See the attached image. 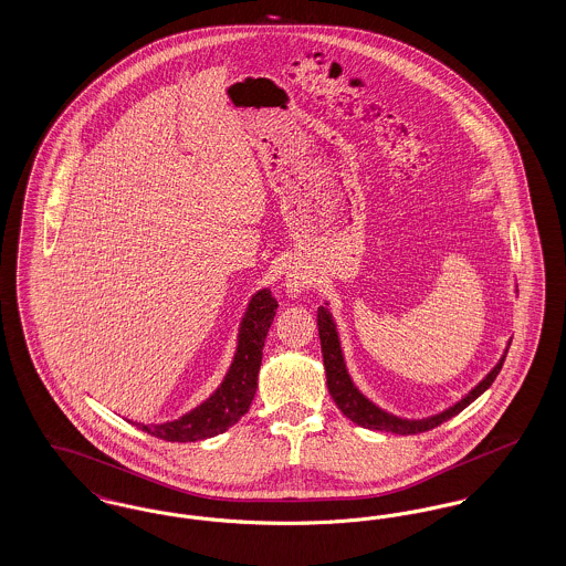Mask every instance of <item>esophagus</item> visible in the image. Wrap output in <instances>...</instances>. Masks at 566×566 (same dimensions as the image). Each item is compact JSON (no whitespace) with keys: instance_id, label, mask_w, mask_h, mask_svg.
Returning <instances> with one entry per match:
<instances>
[{"instance_id":"esophagus-1","label":"esophagus","mask_w":566,"mask_h":566,"mask_svg":"<svg viewBox=\"0 0 566 566\" xmlns=\"http://www.w3.org/2000/svg\"><path fill=\"white\" fill-rule=\"evenodd\" d=\"M301 286H303V282H301V277H293V280H291V282H289V289H291V291H298V289H301Z\"/></svg>"}]
</instances>
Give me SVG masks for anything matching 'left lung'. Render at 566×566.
<instances>
[{
	"mask_svg": "<svg viewBox=\"0 0 566 566\" xmlns=\"http://www.w3.org/2000/svg\"><path fill=\"white\" fill-rule=\"evenodd\" d=\"M318 335H321L324 369H326V386H328V392H331L335 405L344 411L346 418H350L352 422H356L358 427H365L371 431L397 432V434H418V432L432 431L439 424L454 418L467 405L473 403L484 390L490 388V384L501 374L505 356H507V354H503L499 365L485 376L484 381H480V386H475L464 399H460L450 409L431 416V418H422V420H403L392 413H386L384 409L376 407L356 390V386L352 384L350 376L346 371V363H344L342 348H339V337H337L335 324H333L331 314L326 312V307H318Z\"/></svg>",
	"mask_w": 566,
	"mask_h": 566,
	"instance_id": "left-lung-1",
	"label": "left lung"
}]
</instances>
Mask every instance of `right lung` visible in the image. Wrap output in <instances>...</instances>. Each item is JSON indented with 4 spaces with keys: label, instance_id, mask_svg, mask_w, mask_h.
Returning a JSON list of instances; mask_svg holds the SVG:
<instances>
[{
    "label": "right lung",
    "instance_id": "add662e5",
    "mask_svg": "<svg viewBox=\"0 0 566 566\" xmlns=\"http://www.w3.org/2000/svg\"><path fill=\"white\" fill-rule=\"evenodd\" d=\"M277 310V301L271 296V291H261L252 296L242 331H240V344L233 358V365L220 388L203 405L192 409L187 416L174 422H165L157 427L135 424L157 439L163 441H199L208 439L233 427L254 399L256 392V379L263 358V346L270 331L273 316Z\"/></svg>",
    "mask_w": 566,
    "mask_h": 566
}]
</instances>
